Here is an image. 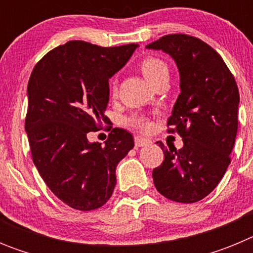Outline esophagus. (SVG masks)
I'll return each instance as SVG.
<instances>
[{
	"mask_svg": "<svg viewBox=\"0 0 253 253\" xmlns=\"http://www.w3.org/2000/svg\"><path fill=\"white\" fill-rule=\"evenodd\" d=\"M134 143H135V147H144L151 144L152 140L148 139V138H143V137H135L134 138Z\"/></svg>",
	"mask_w": 253,
	"mask_h": 253,
	"instance_id": "1",
	"label": "esophagus"
}]
</instances>
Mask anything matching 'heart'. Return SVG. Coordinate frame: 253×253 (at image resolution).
Here are the masks:
<instances>
[{"label": "heart", "instance_id": "obj_1", "mask_svg": "<svg viewBox=\"0 0 253 253\" xmlns=\"http://www.w3.org/2000/svg\"><path fill=\"white\" fill-rule=\"evenodd\" d=\"M139 69L142 71L143 76L148 80V82H151L152 84L154 82L160 80L163 76L169 75V68H167V64L163 62L162 59L157 57H146L139 63ZM116 91H118V84H116V80H113L110 82V93L111 96L116 95ZM129 124L135 126L138 129H147L149 126V122L147 118L144 116H131L129 119Z\"/></svg>", "mask_w": 253, "mask_h": 253}]
</instances>
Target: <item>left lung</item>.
<instances>
[{
    "label": "left lung",
    "instance_id": "8db88e82",
    "mask_svg": "<svg viewBox=\"0 0 253 253\" xmlns=\"http://www.w3.org/2000/svg\"><path fill=\"white\" fill-rule=\"evenodd\" d=\"M171 55L180 72V95L167 120L184 147L157 142L165 160L153 169L154 186L172 202L196 203L209 195L231 163L238 128L240 92L222 57L203 40L169 34L147 45Z\"/></svg>",
    "mask_w": 253,
    "mask_h": 253
}]
</instances>
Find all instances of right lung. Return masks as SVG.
<instances>
[{"label": "right lung", "mask_w": 253, "mask_h": 253, "mask_svg": "<svg viewBox=\"0 0 253 253\" xmlns=\"http://www.w3.org/2000/svg\"><path fill=\"white\" fill-rule=\"evenodd\" d=\"M137 48L72 40L46 53L29 78L25 130L31 157L51 193L73 209H97L110 199L116 166L134 147L124 129H111L104 146L88 142L87 133L109 119V78Z\"/></svg>", "instance_id": "1"}]
</instances>
